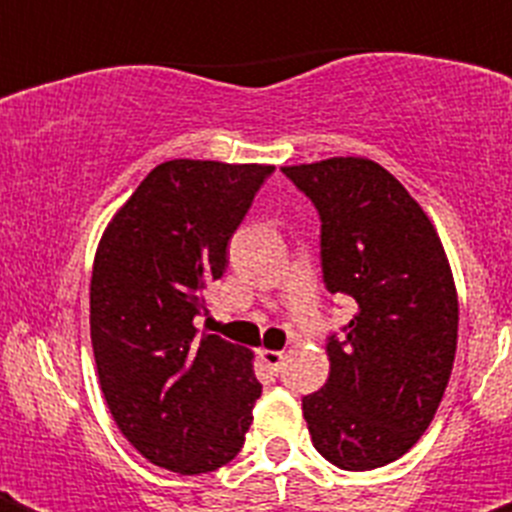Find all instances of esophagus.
<instances>
[{"label":"esophagus","mask_w":512,"mask_h":512,"mask_svg":"<svg viewBox=\"0 0 512 512\" xmlns=\"http://www.w3.org/2000/svg\"><path fill=\"white\" fill-rule=\"evenodd\" d=\"M260 361H263L273 374H279L281 366H284V353H281V350H260Z\"/></svg>","instance_id":"esophagus-1"}]
</instances>
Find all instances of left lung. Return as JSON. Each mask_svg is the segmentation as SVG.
I'll return each mask as SVG.
<instances>
[{"label":"left lung","mask_w":512,"mask_h":512,"mask_svg":"<svg viewBox=\"0 0 512 512\" xmlns=\"http://www.w3.org/2000/svg\"><path fill=\"white\" fill-rule=\"evenodd\" d=\"M321 220V273L356 303L329 335V380L303 398L321 457L342 470L398 460L428 430L457 350V289L436 228L385 167L337 156L284 167Z\"/></svg>","instance_id":"obj_1"}]
</instances>
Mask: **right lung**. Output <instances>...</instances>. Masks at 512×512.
I'll list each match as a JSON object with an SVG mask.
<instances>
[{"instance_id": "1", "label": "right lung", "mask_w": 512, "mask_h": 512, "mask_svg": "<svg viewBox=\"0 0 512 512\" xmlns=\"http://www.w3.org/2000/svg\"><path fill=\"white\" fill-rule=\"evenodd\" d=\"M265 164L172 159L138 185L100 239L90 337L106 404L148 462L212 473L244 446L263 385L252 353L199 335L207 287L268 180Z\"/></svg>"}]
</instances>
